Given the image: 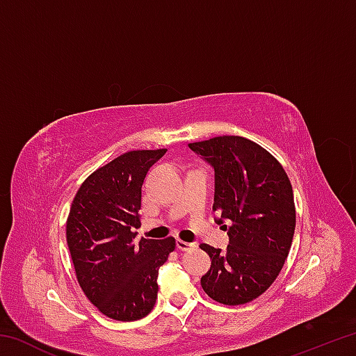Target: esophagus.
<instances>
[{
	"label": "esophagus",
	"mask_w": 356,
	"mask_h": 356,
	"mask_svg": "<svg viewBox=\"0 0 356 356\" xmlns=\"http://www.w3.org/2000/svg\"><path fill=\"white\" fill-rule=\"evenodd\" d=\"M176 246H177V250H180V251H188V250L196 248V243L184 242V240H176Z\"/></svg>",
	"instance_id": "34e87169"
}]
</instances>
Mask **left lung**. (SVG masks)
Returning <instances> with one entry per match:
<instances>
[{"mask_svg": "<svg viewBox=\"0 0 356 356\" xmlns=\"http://www.w3.org/2000/svg\"><path fill=\"white\" fill-rule=\"evenodd\" d=\"M188 147L215 172L213 210L226 250L202 243L212 259L201 286L222 305H243L273 284L295 232L292 185L275 156L242 136H216Z\"/></svg>", "mask_w": 356, "mask_h": 356, "instance_id": "left-lung-1", "label": "left lung"}]
</instances>
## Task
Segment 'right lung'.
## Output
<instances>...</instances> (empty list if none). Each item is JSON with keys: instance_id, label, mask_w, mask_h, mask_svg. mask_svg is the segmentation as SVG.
I'll return each instance as SVG.
<instances>
[{"instance_id": "right-lung-1", "label": "right lung", "mask_w": 356, "mask_h": 356, "mask_svg": "<svg viewBox=\"0 0 356 356\" xmlns=\"http://www.w3.org/2000/svg\"><path fill=\"white\" fill-rule=\"evenodd\" d=\"M165 154L131 150L118 156L84 180L72 202L65 234L76 280L91 303L114 321L149 314L159 268L176 248L172 237L135 242L144 177Z\"/></svg>"}]
</instances>
